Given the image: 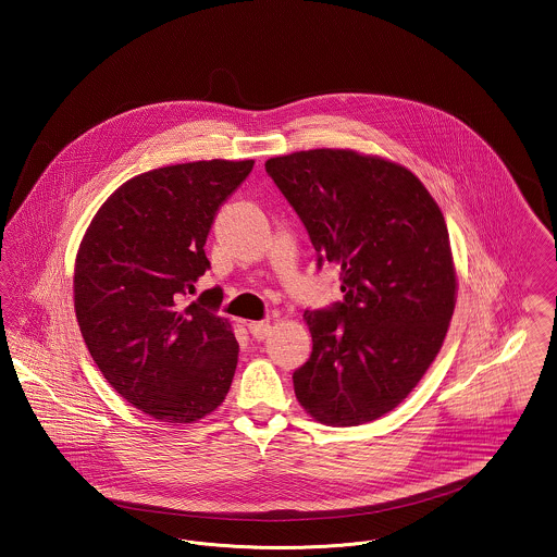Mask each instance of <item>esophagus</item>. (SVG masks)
Returning <instances> with one entry per match:
<instances>
[{
	"label": "esophagus",
	"instance_id": "1",
	"mask_svg": "<svg viewBox=\"0 0 557 557\" xmlns=\"http://www.w3.org/2000/svg\"><path fill=\"white\" fill-rule=\"evenodd\" d=\"M248 332L252 334V338L265 341L267 336L271 334V323H269V319H263V321H250V323H248Z\"/></svg>",
	"mask_w": 557,
	"mask_h": 557
}]
</instances>
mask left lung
Segmentation results:
<instances>
[{"label": "left lung", "instance_id": "obj_1", "mask_svg": "<svg viewBox=\"0 0 557 557\" xmlns=\"http://www.w3.org/2000/svg\"><path fill=\"white\" fill-rule=\"evenodd\" d=\"M323 263L341 267L343 300L305 311L313 350L292 373L318 422L359 425L393 411L447 336L455 269L443 212L388 160L309 150L267 160Z\"/></svg>", "mask_w": 557, "mask_h": 557}]
</instances>
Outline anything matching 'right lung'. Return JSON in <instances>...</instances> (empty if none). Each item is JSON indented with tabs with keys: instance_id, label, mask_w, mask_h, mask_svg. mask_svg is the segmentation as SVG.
Returning a JSON list of instances; mask_svg holds the SVG:
<instances>
[{
	"instance_id": "1",
	"label": "right lung",
	"mask_w": 557,
	"mask_h": 557,
	"mask_svg": "<svg viewBox=\"0 0 557 557\" xmlns=\"http://www.w3.org/2000/svg\"><path fill=\"white\" fill-rule=\"evenodd\" d=\"M255 160H200L141 173L94 216L75 265L83 341L108 384L144 413L191 424L227 395L238 343L214 288L187 302L211 263L214 216Z\"/></svg>"
}]
</instances>
